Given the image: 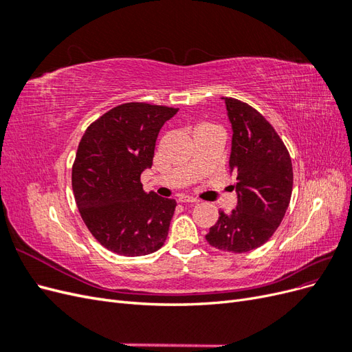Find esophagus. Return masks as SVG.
Instances as JSON below:
<instances>
[{
  "label": "esophagus",
  "mask_w": 352,
  "mask_h": 352,
  "mask_svg": "<svg viewBox=\"0 0 352 352\" xmlns=\"http://www.w3.org/2000/svg\"><path fill=\"white\" fill-rule=\"evenodd\" d=\"M179 201H180V202H190V204H197V202H199V199H197V198H194V197H186V195L180 197Z\"/></svg>",
  "instance_id": "34e87169"
}]
</instances>
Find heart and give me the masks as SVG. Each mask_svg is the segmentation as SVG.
<instances>
[{"label": "heart", "mask_w": 352, "mask_h": 352, "mask_svg": "<svg viewBox=\"0 0 352 352\" xmlns=\"http://www.w3.org/2000/svg\"><path fill=\"white\" fill-rule=\"evenodd\" d=\"M201 126H211V124H201Z\"/></svg>", "instance_id": "b5f03b06"}]
</instances>
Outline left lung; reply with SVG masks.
Returning <instances> with one entry per match:
<instances>
[{"label": "left lung", "mask_w": 352, "mask_h": 352, "mask_svg": "<svg viewBox=\"0 0 352 352\" xmlns=\"http://www.w3.org/2000/svg\"><path fill=\"white\" fill-rule=\"evenodd\" d=\"M223 100L233 131L229 166L238 206L228 214L219 211L206 239L220 251L242 254L261 247L282 223L292 195V162L264 116L236 98Z\"/></svg>", "instance_id": "obj_1"}]
</instances>
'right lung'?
<instances>
[{"label": "right lung", "mask_w": 352, "mask_h": 352, "mask_svg": "<svg viewBox=\"0 0 352 352\" xmlns=\"http://www.w3.org/2000/svg\"><path fill=\"white\" fill-rule=\"evenodd\" d=\"M177 110L126 102L85 131L72 188L82 220L104 248L138 257L164 245L176 201L146 194L141 173L153 166L158 132Z\"/></svg>", "instance_id": "add662e5"}]
</instances>
